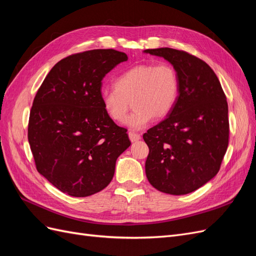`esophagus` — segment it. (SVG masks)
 Returning <instances> with one entry per match:
<instances>
[{
	"label": "esophagus",
	"mask_w": 256,
	"mask_h": 256,
	"mask_svg": "<svg viewBox=\"0 0 256 256\" xmlns=\"http://www.w3.org/2000/svg\"><path fill=\"white\" fill-rule=\"evenodd\" d=\"M128 136H129V138H130L131 142H136V141H138L141 138L140 134H134V132H132V131H130V132L128 134Z\"/></svg>",
	"instance_id": "esophagus-1"
}]
</instances>
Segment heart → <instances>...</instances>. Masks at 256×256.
<instances>
[{
  "label": "heart",
  "mask_w": 256,
  "mask_h": 256,
  "mask_svg": "<svg viewBox=\"0 0 256 256\" xmlns=\"http://www.w3.org/2000/svg\"><path fill=\"white\" fill-rule=\"evenodd\" d=\"M114 86L100 94L104 110L112 120L122 122L132 102L134 111L126 120L132 130L144 129L152 118H166L180 92L177 74L168 64L136 65L122 72Z\"/></svg>",
  "instance_id": "heart-1"
}]
</instances>
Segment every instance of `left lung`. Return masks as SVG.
Wrapping results in <instances>:
<instances>
[{
  "mask_svg": "<svg viewBox=\"0 0 256 256\" xmlns=\"http://www.w3.org/2000/svg\"><path fill=\"white\" fill-rule=\"evenodd\" d=\"M144 53L172 64L180 92L168 118L143 134L150 148L145 173L157 190L188 194L219 172L228 145V108L218 76L204 60L171 48Z\"/></svg>",
  "mask_w": 256,
  "mask_h": 256,
  "instance_id": "left-lung-1",
  "label": "left lung"
}]
</instances>
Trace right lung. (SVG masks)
I'll return each instance as SVG.
<instances>
[{
    "label": "right lung",
    "instance_id": "add662e5",
    "mask_svg": "<svg viewBox=\"0 0 256 256\" xmlns=\"http://www.w3.org/2000/svg\"><path fill=\"white\" fill-rule=\"evenodd\" d=\"M127 60L113 49L67 56L53 66L34 98L28 138L36 168L68 196L84 198L104 189L116 160L131 144L100 99L104 76Z\"/></svg>",
    "mask_w": 256,
    "mask_h": 256
}]
</instances>
